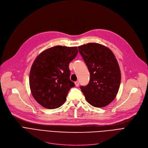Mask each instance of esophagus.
Segmentation results:
<instances>
[{
  "label": "esophagus",
  "mask_w": 148,
  "mask_h": 148,
  "mask_svg": "<svg viewBox=\"0 0 148 148\" xmlns=\"http://www.w3.org/2000/svg\"><path fill=\"white\" fill-rule=\"evenodd\" d=\"M75 85L76 87H78V86H79V82H77V81L75 82Z\"/></svg>",
  "instance_id": "1"
}]
</instances>
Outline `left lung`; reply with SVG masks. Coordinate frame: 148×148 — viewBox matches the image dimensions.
<instances>
[{
  "mask_svg": "<svg viewBox=\"0 0 148 148\" xmlns=\"http://www.w3.org/2000/svg\"><path fill=\"white\" fill-rule=\"evenodd\" d=\"M78 48L90 73L88 84L80 88L90 105L98 108L107 106L114 99L120 86L118 61L113 53L101 44L88 43Z\"/></svg>",
  "mask_w": 148,
  "mask_h": 148,
  "instance_id": "8db88e82",
  "label": "left lung"
}]
</instances>
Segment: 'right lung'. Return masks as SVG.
Returning <instances> with one entry per match:
<instances>
[{"instance_id":"right-lung-1","label":"right lung","mask_w":148,"mask_h":148,"mask_svg":"<svg viewBox=\"0 0 148 148\" xmlns=\"http://www.w3.org/2000/svg\"><path fill=\"white\" fill-rule=\"evenodd\" d=\"M77 47L58 45L36 58L29 74V85L34 99L42 107L54 109L66 99L75 84L70 80L69 64L77 56Z\"/></svg>"}]
</instances>
